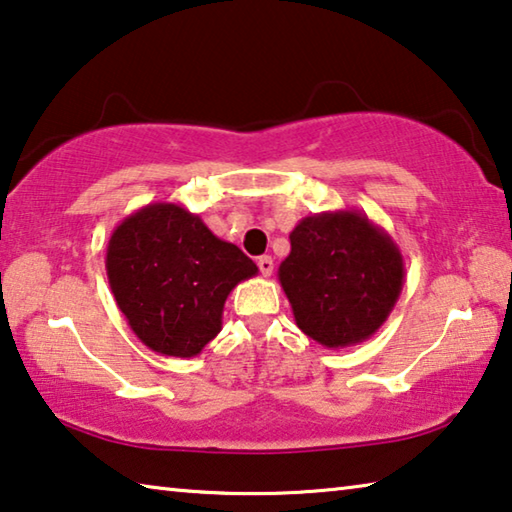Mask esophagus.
<instances>
[{
  "label": "esophagus",
  "instance_id": "34e87169",
  "mask_svg": "<svg viewBox=\"0 0 512 512\" xmlns=\"http://www.w3.org/2000/svg\"><path fill=\"white\" fill-rule=\"evenodd\" d=\"M257 266H259V271H262V275L264 277H268L273 273V257H268V255H262L257 259Z\"/></svg>",
  "mask_w": 512,
  "mask_h": 512
}]
</instances>
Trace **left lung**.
Listing matches in <instances>:
<instances>
[{"mask_svg":"<svg viewBox=\"0 0 512 512\" xmlns=\"http://www.w3.org/2000/svg\"><path fill=\"white\" fill-rule=\"evenodd\" d=\"M277 268L296 325L323 348L370 339L404 287V259L384 228L359 210L305 216Z\"/></svg>","mask_w":512,"mask_h":512,"instance_id":"8db88e82","label":"left lung"}]
</instances>
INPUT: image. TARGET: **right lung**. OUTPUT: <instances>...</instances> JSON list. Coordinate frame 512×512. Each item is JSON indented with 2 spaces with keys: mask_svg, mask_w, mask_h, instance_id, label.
I'll return each instance as SVG.
<instances>
[{
  "mask_svg": "<svg viewBox=\"0 0 512 512\" xmlns=\"http://www.w3.org/2000/svg\"><path fill=\"white\" fill-rule=\"evenodd\" d=\"M106 273L117 307L146 348L201 354L221 332L223 305L257 264L178 203H149L112 230Z\"/></svg>",
  "mask_w": 512,
  "mask_h": 512,
  "instance_id": "right-lung-1",
  "label": "right lung"
}]
</instances>
